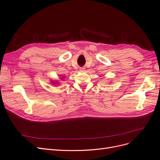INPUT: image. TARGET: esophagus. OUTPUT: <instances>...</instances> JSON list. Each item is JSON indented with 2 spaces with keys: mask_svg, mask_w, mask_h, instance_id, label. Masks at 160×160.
<instances>
[{
  "mask_svg": "<svg viewBox=\"0 0 160 160\" xmlns=\"http://www.w3.org/2000/svg\"><path fill=\"white\" fill-rule=\"evenodd\" d=\"M80 71H82V72L85 71V68H84V67H81V68H80Z\"/></svg>",
  "mask_w": 160,
  "mask_h": 160,
  "instance_id": "obj_1",
  "label": "esophagus"
}]
</instances>
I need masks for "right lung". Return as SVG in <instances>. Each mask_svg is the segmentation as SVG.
I'll return each mask as SVG.
<instances>
[{"instance_id": "obj_1", "label": "right lung", "mask_w": 160, "mask_h": 160, "mask_svg": "<svg viewBox=\"0 0 160 160\" xmlns=\"http://www.w3.org/2000/svg\"><path fill=\"white\" fill-rule=\"evenodd\" d=\"M62 79H63V77H62ZM51 82H52V84H54V85H56V84H58V83H59L58 81H51Z\"/></svg>"}]
</instances>
